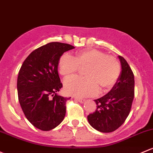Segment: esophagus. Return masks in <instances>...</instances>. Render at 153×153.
Instances as JSON below:
<instances>
[{
  "label": "esophagus",
  "instance_id": "esophagus-1",
  "mask_svg": "<svg viewBox=\"0 0 153 153\" xmlns=\"http://www.w3.org/2000/svg\"><path fill=\"white\" fill-rule=\"evenodd\" d=\"M75 100L79 102H85L84 99H81V98H79V97H75Z\"/></svg>",
  "mask_w": 153,
  "mask_h": 153
}]
</instances>
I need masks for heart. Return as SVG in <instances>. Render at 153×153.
<instances>
[{
  "instance_id": "1",
  "label": "heart",
  "mask_w": 153,
  "mask_h": 153,
  "mask_svg": "<svg viewBox=\"0 0 153 153\" xmlns=\"http://www.w3.org/2000/svg\"><path fill=\"white\" fill-rule=\"evenodd\" d=\"M80 67H86V77H70L64 81L66 92L71 95L88 97L95 94L99 88L100 91L111 89L121 75L117 58L94 48L78 51L75 57L64 53L59 60V72L64 77L74 75Z\"/></svg>"
}]
</instances>
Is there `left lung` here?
<instances>
[{
  "mask_svg": "<svg viewBox=\"0 0 153 153\" xmlns=\"http://www.w3.org/2000/svg\"><path fill=\"white\" fill-rule=\"evenodd\" d=\"M122 72L113 89L103 97L95 100L97 108L87 117L90 125L102 133L118 129L131 112L134 98V75L123 56H119Z\"/></svg>",
  "mask_w": 153,
  "mask_h": 153,
  "instance_id": "1",
  "label": "left lung"
}]
</instances>
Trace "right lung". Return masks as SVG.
Returning <instances> with one entry per match:
<instances>
[{
	"label": "right lung",
	"mask_w": 153,
	"mask_h": 153,
	"mask_svg": "<svg viewBox=\"0 0 153 153\" xmlns=\"http://www.w3.org/2000/svg\"><path fill=\"white\" fill-rule=\"evenodd\" d=\"M75 48L66 43L50 42L32 51L22 63L17 77V94L27 120L44 131L57 127L66 114V98L56 94L63 85L58 64L64 52Z\"/></svg>",
	"instance_id": "right-lung-1"
}]
</instances>
